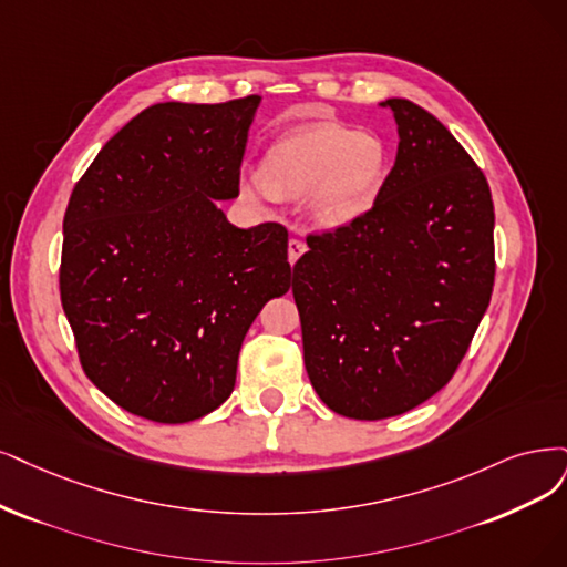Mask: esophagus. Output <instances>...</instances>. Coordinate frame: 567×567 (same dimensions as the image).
<instances>
[{
    "instance_id": "34e87169",
    "label": "esophagus",
    "mask_w": 567,
    "mask_h": 567,
    "mask_svg": "<svg viewBox=\"0 0 567 567\" xmlns=\"http://www.w3.org/2000/svg\"><path fill=\"white\" fill-rule=\"evenodd\" d=\"M303 251H306V243L301 238H289V243H287V259H289V264H297Z\"/></svg>"
}]
</instances>
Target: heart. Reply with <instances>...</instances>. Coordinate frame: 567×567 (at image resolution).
Segmentation results:
<instances>
[{
    "label": "heart",
    "mask_w": 567,
    "mask_h": 567,
    "mask_svg": "<svg viewBox=\"0 0 567 567\" xmlns=\"http://www.w3.org/2000/svg\"><path fill=\"white\" fill-rule=\"evenodd\" d=\"M388 177L383 144L339 123H308L270 146L261 175L243 177L240 192L255 203L308 196V215L320 228H343L379 203Z\"/></svg>",
    "instance_id": "b5f03b06"
}]
</instances>
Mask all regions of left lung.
<instances>
[{"label":"left lung","instance_id":"1","mask_svg":"<svg viewBox=\"0 0 567 567\" xmlns=\"http://www.w3.org/2000/svg\"><path fill=\"white\" fill-rule=\"evenodd\" d=\"M400 146L369 213L308 236L291 291L320 400L354 421L423 404L463 362L495 280L493 198L472 156L411 100L381 102Z\"/></svg>","mask_w":567,"mask_h":567}]
</instances>
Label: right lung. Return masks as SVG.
Returning a JSON list of instances; mask_svg holds the SVG:
<instances>
[{
	"instance_id": "right-lung-1",
	"label": "right lung",
	"mask_w": 567,
	"mask_h": 567,
	"mask_svg": "<svg viewBox=\"0 0 567 567\" xmlns=\"http://www.w3.org/2000/svg\"><path fill=\"white\" fill-rule=\"evenodd\" d=\"M261 97L161 102L102 146L62 221L60 299L83 371L114 404L154 423L221 406L266 301L287 295V228H238V196Z\"/></svg>"
}]
</instances>
